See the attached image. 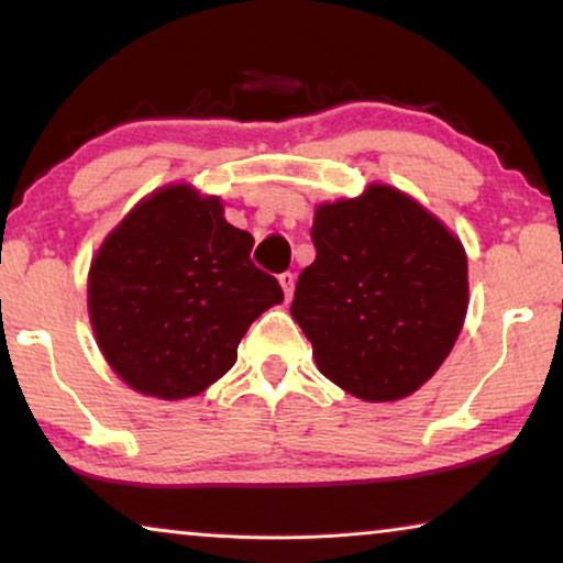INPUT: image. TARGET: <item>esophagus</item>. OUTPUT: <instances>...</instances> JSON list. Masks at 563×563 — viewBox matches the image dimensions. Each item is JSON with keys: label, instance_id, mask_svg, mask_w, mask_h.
Listing matches in <instances>:
<instances>
[{"label": "esophagus", "instance_id": "esophagus-1", "mask_svg": "<svg viewBox=\"0 0 563 563\" xmlns=\"http://www.w3.org/2000/svg\"><path fill=\"white\" fill-rule=\"evenodd\" d=\"M279 284H282V289H284V297H291V291H295V274L291 272H284V274H279Z\"/></svg>", "mask_w": 563, "mask_h": 563}]
</instances>
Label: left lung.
<instances>
[{"mask_svg":"<svg viewBox=\"0 0 563 563\" xmlns=\"http://www.w3.org/2000/svg\"><path fill=\"white\" fill-rule=\"evenodd\" d=\"M310 235L318 256L299 274L291 318L318 368L366 402L412 395L464 325V245L426 207L384 184L318 207Z\"/></svg>","mask_w":563,"mask_h":563,"instance_id":"obj_1","label":"left lung"}]
</instances>
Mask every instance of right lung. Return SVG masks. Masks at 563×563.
<instances>
[{
    "mask_svg": "<svg viewBox=\"0 0 563 563\" xmlns=\"http://www.w3.org/2000/svg\"><path fill=\"white\" fill-rule=\"evenodd\" d=\"M251 249L220 199L187 184L151 195L112 230L91 261L89 318L122 382L181 399L230 372L251 322L284 299Z\"/></svg>",
    "mask_w": 563,
    "mask_h": 563,
    "instance_id": "obj_1",
    "label": "right lung"
}]
</instances>
